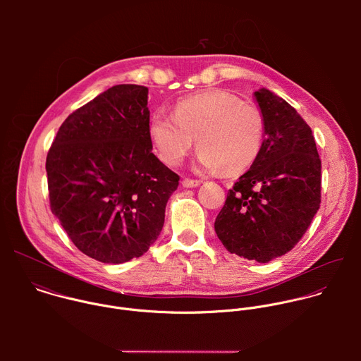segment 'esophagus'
<instances>
[{
  "label": "esophagus",
  "mask_w": 361,
  "mask_h": 361,
  "mask_svg": "<svg viewBox=\"0 0 361 361\" xmlns=\"http://www.w3.org/2000/svg\"><path fill=\"white\" fill-rule=\"evenodd\" d=\"M181 184H183V187H184V188H195V187H198V185L201 184V181H200V180H191V178H184Z\"/></svg>",
  "instance_id": "esophagus-1"
}]
</instances>
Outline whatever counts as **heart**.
Returning <instances> with one entry per match:
<instances>
[{"label": "heart", "mask_w": 361, "mask_h": 361, "mask_svg": "<svg viewBox=\"0 0 361 361\" xmlns=\"http://www.w3.org/2000/svg\"><path fill=\"white\" fill-rule=\"evenodd\" d=\"M148 134L167 166L180 164L197 138L200 169L235 174L259 157L266 121L251 102L224 90H207L178 101L173 116L154 114Z\"/></svg>", "instance_id": "1"}]
</instances>
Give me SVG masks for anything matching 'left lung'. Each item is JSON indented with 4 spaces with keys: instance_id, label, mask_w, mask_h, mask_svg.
I'll return each instance as SVG.
<instances>
[{
    "instance_id": "1",
    "label": "left lung",
    "mask_w": 361,
    "mask_h": 361,
    "mask_svg": "<svg viewBox=\"0 0 361 361\" xmlns=\"http://www.w3.org/2000/svg\"><path fill=\"white\" fill-rule=\"evenodd\" d=\"M254 97L266 121L264 142L228 190L214 230L230 252L269 263L300 241L320 209L322 161L312 128L286 99L267 88Z\"/></svg>"
}]
</instances>
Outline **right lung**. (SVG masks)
Returning <instances> with one entry per match:
<instances>
[{
	"mask_svg": "<svg viewBox=\"0 0 361 361\" xmlns=\"http://www.w3.org/2000/svg\"><path fill=\"white\" fill-rule=\"evenodd\" d=\"M148 88L120 84L67 117L45 170L51 212L91 259L120 264L142 255L164 226L180 177L154 154Z\"/></svg>",
	"mask_w": 361,
	"mask_h": 361,
	"instance_id": "right-lung-1",
	"label": "right lung"
}]
</instances>
